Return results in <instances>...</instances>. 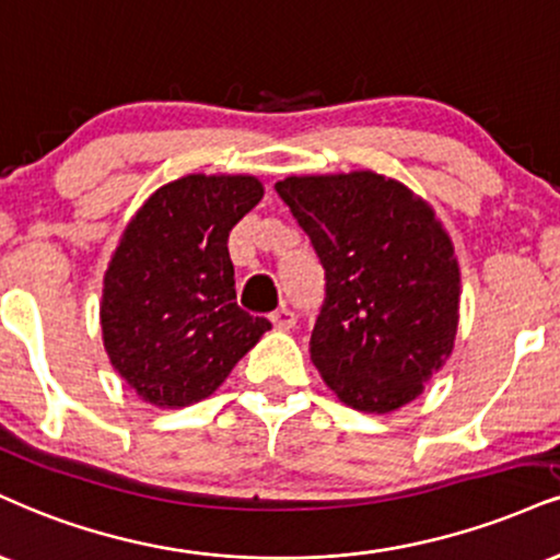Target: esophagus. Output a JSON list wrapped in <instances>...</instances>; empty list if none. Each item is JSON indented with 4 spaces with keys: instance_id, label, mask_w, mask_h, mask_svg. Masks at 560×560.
<instances>
[{
    "instance_id": "1",
    "label": "esophagus",
    "mask_w": 560,
    "mask_h": 560,
    "mask_svg": "<svg viewBox=\"0 0 560 560\" xmlns=\"http://www.w3.org/2000/svg\"><path fill=\"white\" fill-rule=\"evenodd\" d=\"M268 318H271L276 328H281V331H289V328H294V323H298V313H294V310H289V307H279V310H273Z\"/></svg>"
}]
</instances>
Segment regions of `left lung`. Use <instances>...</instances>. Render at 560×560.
Segmentation results:
<instances>
[{
    "mask_svg": "<svg viewBox=\"0 0 560 560\" xmlns=\"http://www.w3.org/2000/svg\"><path fill=\"white\" fill-rule=\"evenodd\" d=\"M276 192L326 271L310 336L323 381L360 412L417 399L459 326V262L433 208L375 172L287 177Z\"/></svg>",
    "mask_w": 560,
    "mask_h": 560,
    "instance_id": "8db88e82",
    "label": "left lung"
}]
</instances>
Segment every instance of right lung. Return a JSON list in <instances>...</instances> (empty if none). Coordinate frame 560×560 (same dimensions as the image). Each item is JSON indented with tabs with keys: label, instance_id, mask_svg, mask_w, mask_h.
Here are the masks:
<instances>
[{
	"label": "right lung",
	"instance_id": "add662e5",
	"mask_svg": "<svg viewBox=\"0 0 560 560\" xmlns=\"http://www.w3.org/2000/svg\"><path fill=\"white\" fill-rule=\"evenodd\" d=\"M262 198L250 174H187L127 224L101 298L114 370L153 407L211 396L271 328L237 305L229 232Z\"/></svg>",
	"mask_w": 560,
	"mask_h": 560
}]
</instances>
